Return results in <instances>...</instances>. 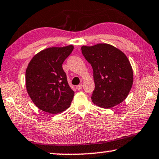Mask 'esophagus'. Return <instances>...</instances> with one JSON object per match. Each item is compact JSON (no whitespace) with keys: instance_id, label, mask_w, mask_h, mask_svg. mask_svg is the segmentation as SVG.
Returning <instances> with one entry per match:
<instances>
[{"instance_id":"1","label":"esophagus","mask_w":159,"mask_h":159,"mask_svg":"<svg viewBox=\"0 0 159 159\" xmlns=\"http://www.w3.org/2000/svg\"><path fill=\"white\" fill-rule=\"evenodd\" d=\"M82 87H83V85H82V84H79V85L76 86V89H77L78 90H81Z\"/></svg>"}]
</instances>
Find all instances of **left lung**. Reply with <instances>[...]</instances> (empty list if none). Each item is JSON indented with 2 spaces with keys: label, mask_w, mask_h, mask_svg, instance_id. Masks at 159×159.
Here are the masks:
<instances>
[{
  "label": "left lung",
  "mask_w": 159,
  "mask_h": 159,
  "mask_svg": "<svg viewBox=\"0 0 159 159\" xmlns=\"http://www.w3.org/2000/svg\"><path fill=\"white\" fill-rule=\"evenodd\" d=\"M81 52L93 69L95 84L91 97L93 102L105 108L121 103L133 84L132 68L126 55L106 43L83 46Z\"/></svg>",
  "instance_id": "8db88e82"
}]
</instances>
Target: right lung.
<instances>
[{
  "label": "right lung",
  "instance_id": "obj_1",
  "mask_svg": "<svg viewBox=\"0 0 159 159\" xmlns=\"http://www.w3.org/2000/svg\"><path fill=\"white\" fill-rule=\"evenodd\" d=\"M73 50L72 45L48 48L30 62L25 74L27 91L41 111L57 114L70 105L74 92L67 83L62 65Z\"/></svg>",
  "mask_w": 159,
  "mask_h": 159
}]
</instances>
